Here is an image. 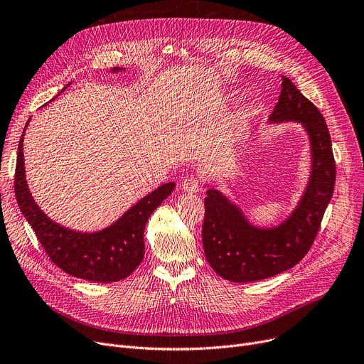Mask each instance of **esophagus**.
<instances>
[{
	"label": "esophagus",
	"mask_w": 364,
	"mask_h": 364,
	"mask_svg": "<svg viewBox=\"0 0 364 364\" xmlns=\"http://www.w3.org/2000/svg\"><path fill=\"white\" fill-rule=\"evenodd\" d=\"M181 187L187 193H198L202 188V180H200V177L190 176V177L184 178V181L181 183Z\"/></svg>",
	"instance_id": "esophagus-1"
}]
</instances>
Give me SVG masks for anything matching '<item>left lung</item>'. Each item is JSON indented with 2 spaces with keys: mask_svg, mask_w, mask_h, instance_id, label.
<instances>
[{
  "mask_svg": "<svg viewBox=\"0 0 364 364\" xmlns=\"http://www.w3.org/2000/svg\"><path fill=\"white\" fill-rule=\"evenodd\" d=\"M269 121H295L307 129L311 177L295 211L274 228L254 227L240 208L218 190H206L202 225L205 257L218 276L236 283L269 279L296 265L310 251L333 195L336 165L326 121L286 76Z\"/></svg>",
  "mask_w": 364,
  "mask_h": 364,
  "instance_id": "1",
  "label": "left lung"
}]
</instances>
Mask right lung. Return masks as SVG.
<instances>
[{
	"label": "right lung",
	"mask_w": 364,
	"mask_h": 364,
	"mask_svg": "<svg viewBox=\"0 0 364 364\" xmlns=\"http://www.w3.org/2000/svg\"><path fill=\"white\" fill-rule=\"evenodd\" d=\"M114 70H122L114 68ZM29 121L26 122L28 127ZM25 127V129H26ZM17 147L14 193L22 214L50 259L73 277L110 283L128 277L144 257V228L151 213L172 193L176 184L153 190L110 227L95 233H80L53 223L31 196L25 178L23 136Z\"/></svg>",
	"instance_id": "obj_1"
}]
</instances>
